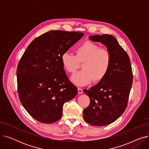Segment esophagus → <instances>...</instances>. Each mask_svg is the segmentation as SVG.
<instances>
[{
    "mask_svg": "<svg viewBox=\"0 0 149 149\" xmlns=\"http://www.w3.org/2000/svg\"><path fill=\"white\" fill-rule=\"evenodd\" d=\"M78 92H79V94H81L83 93V90L81 88H78Z\"/></svg>",
    "mask_w": 149,
    "mask_h": 149,
    "instance_id": "34e87169",
    "label": "esophagus"
}]
</instances>
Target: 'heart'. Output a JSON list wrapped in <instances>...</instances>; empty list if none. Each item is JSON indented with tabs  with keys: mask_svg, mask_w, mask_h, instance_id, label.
Returning <instances> with one entry per match:
<instances>
[{
	"mask_svg": "<svg viewBox=\"0 0 149 149\" xmlns=\"http://www.w3.org/2000/svg\"><path fill=\"white\" fill-rule=\"evenodd\" d=\"M75 55L69 51L61 54V61L64 69L69 73H74L79 68V62H83V70L74 74L71 81L77 86H84L102 80L107 74L111 65V54L108 49L89 40L78 46Z\"/></svg>",
	"mask_w": 149,
	"mask_h": 149,
	"instance_id": "1",
	"label": "heart"
}]
</instances>
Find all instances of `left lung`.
I'll use <instances>...</instances> for the list:
<instances>
[{
    "mask_svg": "<svg viewBox=\"0 0 149 149\" xmlns=\"http://www.w3.org/2000/svg\"><path fill=\"white\" fill-rule=\"evenodd\" d=\"M93 42L104 45L111 54V65L106 76L94 86L83 92L90 104L83 111L84 120L92 126H103L115 121L127 106L133 74L127 52L111 35L89 36Z\"/></svg>",
    "mask_w": 149,
    "mask_h": 149,
    "instance_id": "1",
    "label": "left lung"
}]
</instances>
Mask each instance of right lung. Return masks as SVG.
<instances>
[{
  "instance_id": "obj_1",
  "label": "right lung",
  "mask_w": 149,
  "mask_h": 149,
  "mask_svg": "<svg viewBox=\"0 0 149 149\" xmlns=\"http://www.w3.org/2000/svg\"><path fill=\"white\" fill-rule=\"evenodd\" d=\"M83 33L51 30L36 38L18 63L17 89L20 102L28 113L43 123L60 120L63 106L78 93L61 64V56Z\"/></svg>"
}]
</instances>
